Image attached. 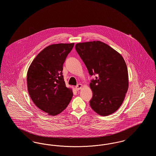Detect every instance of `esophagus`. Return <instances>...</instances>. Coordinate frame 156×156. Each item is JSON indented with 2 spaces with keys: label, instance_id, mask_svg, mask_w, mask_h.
<instances>
[{
  "label": "esophagus",
  "instance_id": "1",
  "mask_svg": "<svg viewBox=\"0 0 156 156\" xmlns=\"http://www.w3.org/2000/svg\"><path fill=\"white\" fill-rule=\"evenodd\" d=\"M82 88V85L81 84V83H79L78 85H77L75 87V89H76V90H79L80 89H81Z\"/></svg>",
  "mask_w": 156,
  "mask_h": 156
}]
</instances>
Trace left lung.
Returning <instances> with one entry per match:
<instances>
[{"label": "left lung", "instance_id": "8db88e82", "mask_svg": "<svg viewBox=\"0 0 156 156\" xmlns=\"http://www.w3.org/2000/svg\"><path fill=\"white\" fill-rule=\"evenodd\" d=\"M75 49L90 75H97L89 84L93 96L91 108L101 116L116 111L129 88L128 71L122 56L100 41L80 43Z\"/></svg>", "mask_w": 156, "mask_h": 156}]
</instances>
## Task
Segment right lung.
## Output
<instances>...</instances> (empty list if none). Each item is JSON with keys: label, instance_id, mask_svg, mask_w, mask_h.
I'll use <instances>...</instances> for the list:
<instances>
[{"label": "right lung", "instance_id": "1", "mask_svg": "<svg viewBox=\"0 0 156 156\" xmlns=\"http://www.w3.org/2000/svg\"><path fill=\"white\" fill-rule=\"evenodd\" d=\"M74 43L48 45L33 59L27 74V89L34 104L48 115L63 111L73 96L66 87L62 75L63 64Z\"/></svg>", "mask_w": 156, "mask_h": 156}]
</instances>
